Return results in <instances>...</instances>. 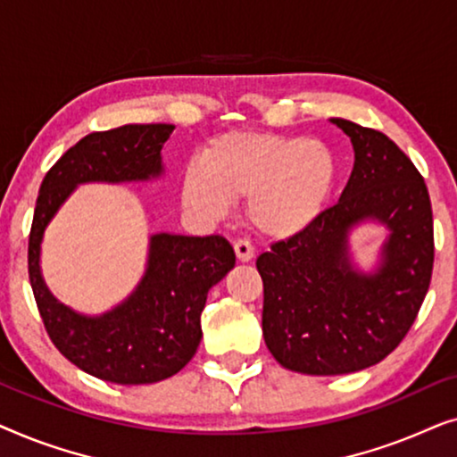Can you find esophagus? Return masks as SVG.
I'll return each mask as SVG.
<instances>
[{
  "label": "esophagus",
  "instance_id": "obj_1",
  "mask_svg": "<svg viewBox=\"0 0 457 457\" xmlns=\"http://www.w3.org/2000/svg\"><path fill=\"white\" fill-rule=\"evenodd\" d=\"M235 253H237V260H239V262H252L253 255H255V249L249 241L239 239V241H235Z\"/></svg>",
  "mask_w": 457,
  "mask_h": 457
}]
</instances>
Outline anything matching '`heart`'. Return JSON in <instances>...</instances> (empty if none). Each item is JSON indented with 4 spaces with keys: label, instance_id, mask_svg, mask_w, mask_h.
<instances>
[{
    "label": "heart",
    "instance_id": "heart-1",
    "mask_svg": "<svg viewBox=\"0 0 457 457\" xmlns=\"http://www.w3.org/2000/svg\"><path fill=\"white\" fill-rule=\"evenodd\" d=\"M339 164L327 143L299 135L228 133L212 141L183 174L193 214L220 220L230 202L247 199L258 233L291 239L320 220L333 199Z\"/></svg>",
    "mask_w": 457,
    "mask_h": 457
}]
</instances>
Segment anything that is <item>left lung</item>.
<instances>
[{
  "label": "left lung",
  "instance_id": "left-lung-1",
  "mask_svg": "<svg viewBox=\"0 0 457 457\" xmlns=\"http://www.w3.org/2000/svg\"><path fill=\"white\" fill-rule=\"evenodd\" d=\"M330 122L353 145L339 202L255 262L264 280L266 347L287 370L314 377L385 360L414 324L435 260L430 197L411 160L378 130L343 118ZM364 223L386 230L372 271L351 253V235Z\"/></svg>",
  "mask_w": 457,
  "mask_h": 457
}]
</instances>
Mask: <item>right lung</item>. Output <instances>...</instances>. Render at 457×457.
<instances>
[{
	"label": "right lung",
	"instance_id": "add662e5",
	"mask_svg": "<svg viewBox=\"0 0 457 457\" xmlns=\"http://www.w3.org/2000/svg\"><path fill=\"white\" fill-rule=\"evenodd\" d=\"M172 124H124L91 133L68 149L43 179L29 237V278L46 330L60 353L91 377L149 385L189 364L202 341L208 291L235 266L224 237L155 233L145 272L104 314H80L49 291L41 272L43 235L66 199L87 183H147L162 179V147Z\"/></svg>",
	"mask_w": 457,
	"mask_h": 457
}]
</instances>
